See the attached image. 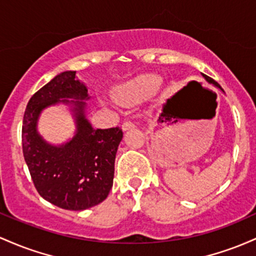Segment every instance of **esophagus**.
I'll use <instances>...</instances> for the list:
<instances>
[{
  "instance_id": "34e87169",
  "label": "esophagus",
  "mask_w": 256,
  "mask_h": 256,
  "mask_svg": "<svg viewBox=\"0 0 256 256\" xmlns=\"http://www.w3.org/2000/svg\"><path fill=\"white\" fill-rule=\"evenodd\" d=\"M136 126H134L133 122H130V120H127V122H124L122 124V130L126 132V130H129V129H133Z\"/></svg>"
}]
</instances>
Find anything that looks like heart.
I'll return each instance as SVG.
<instances>
[{
    "label": "heart",
    "mask_w": 256,
    "mask_h": 256,
    "mask_svg": "<svg viewBox=\"0 0 256 256\" xmlns=\"http://www.w3.org/2000/svg\"><path fill=\"white\" fill-rule=\"evenodd\" d=\"M156 84V78L151 74H142V76L136 77L120 87L118 90L114 92V99L117 102L124 104L132 100H136L148 94V92L154 90Z\"/></svg>",
    "instance_id": "1"
}]
</instances>
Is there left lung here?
Returning a JSON list of instances; mask_svg holds the SVG:
<instances>
[{"label":"left lung","mask_w":256,"mask_h":256,"mask_svg":"<svg viewBox=\"0 0 256 256\" xmlns=\"http://www.w3.org/2000/svg\"><path fill=\"white\" fill-rule=\"evenodd\" d=\"M202 76H203V77H204V78H206V82H208V83H210V84H214V86H215V87H216V88H219V90H220L221 92H222V93H225V92H224V90H222V88H221V87H220V84H219V83H218V82H215L213 78H210V77H209V76H206V74H202Z\"/></svg>","instance_id":"left-lung-1"}]
</instances>
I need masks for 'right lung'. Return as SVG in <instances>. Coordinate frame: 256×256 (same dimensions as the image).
<instances>
[{
  "label": "right lung",
  "instance_id": "right-lung-1",
  "mask_svg": "<svg viewBox=\"0 0 256 256\" xmlns=\"http://www.w3.org/2000/svg\"><path fill=\"white\" fill-rule=\"evenodd\" d=\"M90 99L76 71H64L31 96L22 120V154L34 185L46 200L68 210H84L108 197L123 138L118 127H92L86 117ZM58 104L70 106L76 132L66 143L53 146L36 132V120L44 108Z\"/></svg>",
  "mask_w": 256,
  "mask_h": 256
}]
</instances>
